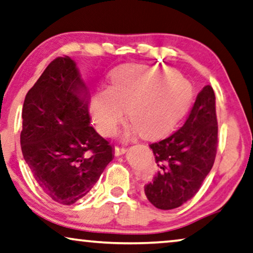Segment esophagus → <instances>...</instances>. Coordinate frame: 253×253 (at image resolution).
<instances>
[{"mask_svg": "<svg viewBox=\"0 0 253 253\" xmlns=\"http://www.w3.org/2000/svg\"><path fill=\"white\" fill-rule=\"evenodd\" d=\"M127 151L126 147H124V146H115V155H122Z\"/></svg>", "mask_w": 253, "mask_h": 253, "instance_id": "esophagus-1", "label": "esophagus"}]
</instances>
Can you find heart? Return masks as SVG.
Wrapping results in <instances>:
<instances>
[{"instance_id": "1", "label": "heart", "mask_w": 253, "mask_h": 253, "mask_svg": "<svg viewBox=\"0 0 253 253\" xmlns=\"http://www.w3.org/2000/svg\"><path fill=\"white\" fill-rule=\"evenodd\" d=\"M192 99L189 83L172 69L137 68L120 73L108 91L92 101L97 129L106 137L118 130L123 113L144 137H157L177 122Z\"/></svg>"}]
</instances>
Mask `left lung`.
<instances>
[{
    "label": "left lung",
    "mask_w": 253,
    "mask_h": 253,
    "mask_svg": "<svg viewBox=\"0 0 253 253\" xmlns=\"http://www.w3.org/2000/svg\"><path fill=\"white\" fill-rule=\"evenodd\" d=\"M218 144L215 96L211 85L197 94L184 126L149 145L159 171L145 185L149 202L161 210L180 207L195 195L213 167Z\"/></svg>",
    "instance_id": "obj_1"
}]
</instances>
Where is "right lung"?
Here are the masks:
<instances>
[{
    "label": "right lung",
    "instance_id": "add662e5",
    "mask_svg": "<svg viewBox=\"0 0 253 253\" xmlns=\"http://www.w3.org/2000/svg\"><path fill=\"white\" fill-rule=\"evenodd\" d=\"M89 94L71 58L51 61L28 91L20 145L43 192L71 206L85 196L113 160V146L91 126Z\"/></svg>",
    "mask_w": 253,
    "mask_h": 253
}]
</instances>
